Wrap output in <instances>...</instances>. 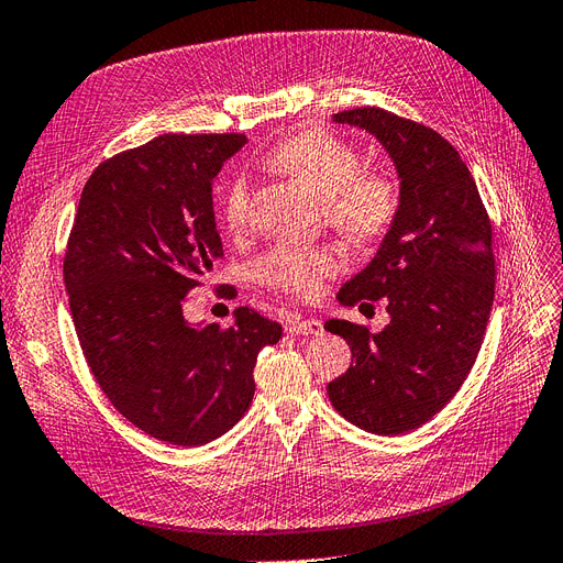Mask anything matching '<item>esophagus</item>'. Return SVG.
<instances>
[{"label": "esophagus", "mask_w": 563, "mask_h": 563, "mask_svg": "<svg viewBox=\"0 0 563 563\" xmlns=\"http://www.w3.org/2000/svg\"><path fill=\"white\" fill-rule=\"evenodd\" d=\"M286 331L291 335H302V338H312V335H321L323 333V327L319 319H302V317H296L294 321H288Z\"/></svg>", "instance_id": "obj_1"}]
</instances>
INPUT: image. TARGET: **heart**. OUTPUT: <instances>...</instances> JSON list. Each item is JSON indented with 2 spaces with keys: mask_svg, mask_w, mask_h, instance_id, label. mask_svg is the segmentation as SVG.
I'll use <instances>...</instances> for the list:
<instances>
[{
  "mask_svg": "<svg viewBox=\"0 0 563 563\" xmlns=\"http://www.w3.org/2000/svg\"><path fill=\"white\" fill-rule=\"evenodd\" d=\"M265 164L312 192L323 220L352 246L378 244L395 225L401 203L397 180L378 168H362L360 152L329 131L291 135L269 150ZM249 178L236 174L220 192L218 220L230 234H240L249 225ZM338 269L340 255L329 244H282L258 258L253 277L269 291L310 300Z\"/></svg>",
  "mask_w": 563,
  "mask_h": 563,
  "instance_id": "obj_1",
  "label": "heart"
}]
</instances>
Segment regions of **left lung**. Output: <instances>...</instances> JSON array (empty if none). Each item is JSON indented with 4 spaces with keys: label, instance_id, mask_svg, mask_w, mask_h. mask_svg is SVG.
Here are the masks:
<instances>
[{
    "label": "left lung",
    "instance_id": "8db88e82",
    "mask_svg": "<svg viewBox=\"0 0 563 563\" xmlns=\"http://www.w3.org/2000/svg\"><path fill=\"white\" fill-rule=\"evenodd\" d=\"M366 129L399 174V213L360 275L338 300L385 298L380 333L345 319L323 329L352 347L350 368L329 383L335 411L373 434H404L444 408L479 354L496 288L493 230L476 183L457 150L441 135L383 108L333 114Z\"/></svg>",
    "mask_w": 563,
    "mask_h": 563
}]
</instances>
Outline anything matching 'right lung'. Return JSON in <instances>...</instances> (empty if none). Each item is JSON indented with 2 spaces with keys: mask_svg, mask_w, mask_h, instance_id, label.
Returning a JSON list of instances; mask_svg holds the SVG:
<instances>
[{
  "mask_svg": "<svg viewBox=\"0 0 563 563\" xmlns=\"http://www.w3.org/2000/svg\"><path fill=\"white\" fill-rule=\"evenodd\" d=\"M244 133H164L98 164L84 185L63 277L96 383L135 428L174 446L225 434L253 399L258 352L282 323L234 310L192 327L185 296L223 258L211 185Z\"/></svg>",
  "mask_w": 563,
  "mask_h": 563,
  "instance_id": "1",
  "label": "right lung"
}]
</instances>
